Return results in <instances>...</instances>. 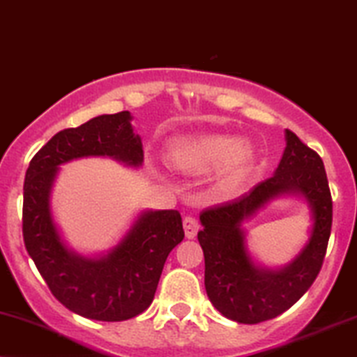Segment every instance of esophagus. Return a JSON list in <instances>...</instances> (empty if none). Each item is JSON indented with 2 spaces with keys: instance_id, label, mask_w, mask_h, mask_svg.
I'll return each instance as SVG.
<instances>
[{
  "instance_id": "obj_1",
  "label": "esophagus",
  "mask_w": 357,
  "mask_h": 357,
  "mask_svg": "<svg viewBox=\"0 0 357 357\" xmlns=\"http://www.w3.org/2000/svg\"><path fill=\"white\" fill-rule=\"evenodd\" d=\"M199 220L195 219V217H185L183 219V230H185V237L187 238H195L197 232H199Z\"/></svg>"
}]
</instances>
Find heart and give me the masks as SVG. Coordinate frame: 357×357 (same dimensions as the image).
<instances>
[{
    "instance_id": "obj_1",
    "label": "heart",
    "mask_w": 357,
    "mask_h": 357,
    "mask_svg": "<svg viewBox=\"0 0 357 357\" xmlns=\"http://www.w3.org/2000/svg\"><path fill=\"white\" fill-rule=\"evenodd\" d=\"M170 169L185 175H200L211 170L219 187H236L244 182L255 165L254 146L229 133L207 132L175 137L165 146Z\"/></svg>"
}]
</instances>
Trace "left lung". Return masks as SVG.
I'll return each instance as SVG.
<instances>
[{"mask_svg":"<svg viewBox=\"0 0 357 357\" xmlns=\"http://www.w3.org/2000/svg\"><path fill=\"white\" fill-rule=\"evenodd\" d=\"M286 195L305 200L313 224L295 259L272 270L250 254L243 222ZM200 224L204 229L197 237L205 257V291L213 307L241 324L274 319L307 292L324 261L333 225L324 163L296 133L286 130V149L274 175L241 199L204 211Z\"/></svg>","mask_w":357,"mask_h":357,"instance_id":"obj_1","label":"left lung"}]
</instances>
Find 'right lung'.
Returning a JSON list of instances; mask_svg holds the SVG:
<instances>
[{
	"label": "right lung",
	"mask_w": 357,
	"mask_h": 357,
	"mask_svg": "<svg viewBox=\"0 0 357 357\" xmlns=\"http://www.w3.org/2000/svg\"><path fill=\"white\" fill-rule=\"evenodd\" d=\"M130 112L100 115L58 132L29 162L23 187V238L52 294L71 312L95 321H127L152 304L163 264L183 238L178 211H144L107 252L83 255L66 244L53 217L60 167L107 157L130 169L144 163Z\"/></svg>",
	"instance_id": "obj_1"
}]
</instances>
